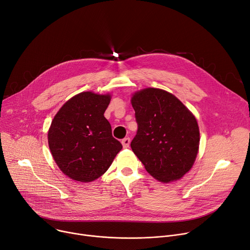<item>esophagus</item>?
Here are the masks:
<instances>
[{
  "mask_svg": "<svg viewBox=\"0 0 250 250\" xmlns=\"http://www.w3.org/2000/svg\"><path fill=\"white\" fill-rule=\"evenodd\" d=\"M122 144H123V146L125 148H127L129 146V144H130V139L129 138H125L122 141Z\"/></svg>",
  "mask_w": 250,
  "mask_h": 250,
  "instance_id": "34e87169",
  "label": "esophagus"
}]
</instances>
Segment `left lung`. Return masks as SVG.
I'll return each instance as SVG.
<instances>
[{
	"label": "left lung",
	"mask_w": 250,
	"mask_h": 250,
	"mask_svg": "<svg viewBox=\"0 0 250 250\" xmlns=\"http://www.w3.org/2000/svg\"><path fill=\"white\" fill-rule=\"evenodd\" d=\"M138 124L132 152L163 183L181 179L195 162L200 132L195 116L172 93L146 88L131 97Z\"/></svg>",
	"instance_id": "8db88e82"
}]
</instances>
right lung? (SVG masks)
<instances>
[{
  "instance_id": "obj_1",
  "label": "right lung",
  "mask_w": 250,
  "mask_h": 250,
  "mask_svg": "<svg viewBox=\"0 0 250 250\" xmlns=\"http://www.w3.org/2000/svg\"><path fill=\"white\" fill-rule=\"evenodd\" d=\"M109 94H76L54 116L48 144L59 169L70 179L91 182L104 175L123 148L104 118Z\"/></svg>"
}]
</instances>
